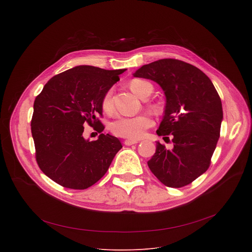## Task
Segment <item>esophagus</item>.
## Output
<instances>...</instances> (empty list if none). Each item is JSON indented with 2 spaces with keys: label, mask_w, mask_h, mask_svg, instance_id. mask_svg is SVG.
<instances>
[{
  "label": "esophagus",
  "mask_w": 252,
  "mask_h": 252,
  "mask_svg": "<svg viewBox=\"0 0 252 252\" xmlns=\"http://www.w3.org/2000/svg\"><path fill=\"white\" fill-rule=\"evenodd\" d=\"M124 143L126 146H132V145H135V143H137V140H131V139H126L124 141Z\"/></svg>",
  "instance_id": "esophagus-1"
}]
</instances>
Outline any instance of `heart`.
Masks as SVG:
<instances>
[{
	"mask_svg": "<svg viewBox=\"0 0 252 252\" xmlns=\"http://www.w3.org/2000/svg\"><path fill=\"white\" fill-rule=\"evenodd\" d=\"M129 89L138 97L143 98L151 91L153 86L143 80L134 79L129 83ZM101 107L104 112H109L112 109V91H107L101 98ZM153 126V121L146 115L136 117H117L111 124V131L121 137L129 139H138L146 132V129Z\"/></svg>",
	"mask_w": 252,
	"mask_h": 252,
	"instance_id": "b5f03b06",
	"label": "heart"
}]
</instances>
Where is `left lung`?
<instances>
[{"instance_id":"8db88e82","label":"left lung","mask_w":252,"mask_h":252,"mask_svg":"<svg viewBox=\"0 0 252 252\" xmlns=\"http://www.w3.org/2000/svg\"><path fill=\"white\" fill-rule=\"evenodd\" d=\"M133 77L156 82L166 98L157 133L171 134L173 148L168 151L157 141L150 169L168 188L189 185L209 167L220 138L223 113L217 90L199 68L174 59L142 65Z\"/></svg>"}]
</instances>
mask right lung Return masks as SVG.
I'll return each instance as SVG.
<instances>
[{
	"mask_svg": "<svg viewBox=\"0 0 252 252\" xmlns=\"http://www.w3.org/2000/svg\"><path fill=\"white\" fill-rule=\"evenodd\" d=\"M126 71L78 65L53 77L33 102L32 135L41 170L62 187L86 189L105 174L123 148L109 133L90 141L85 126L104 128L101 98Z\"/></svg>",
	"mask_w": 252,
	"mask_h": 252,
	"instance_id": "1",
	"label": "right lung"
}]
</instances>
